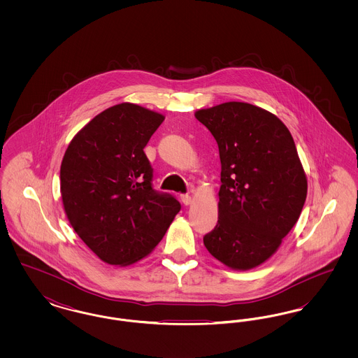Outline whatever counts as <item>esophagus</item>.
Returning <instances> with one entry per match:
<instances>
[{
    "instance_id": "1",
    "label": "esophagus",
    "mask_w": 358,
    "mask_h": 358,
    "mask_svg": "<svg viewBox=\"0 0 358 358\" xmlns=\"http://www.w3.org/2000/svg\"><path fill=\"white\" fill-rule=\"evenodd\" d=\"M181 201H182L184 205H190L192 204V197L189 194H182L181 196Z\"/></svg>"
}]
</instances>
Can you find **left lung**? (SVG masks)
<instances>
[{
  "instance_id": "obj_1",
  "label": "left lung",
  "mask_w": 358,
  "mask_h": 358,
  "mask_svg": "<svg viewBox=\"0 0 358 358\" xmlns=\"http://www.w3.org/2000/svg\"><path fill=\"white\" fill-rule=\"evenodd\" d=\"M194 117L215 136L222 161L219 220L205 247L232 270L255 268L278 251L306 201L294 139L276 115L250 103H222Z\"/></svg>"
}]
</instances>
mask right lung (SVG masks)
<instances>
[{
    "label": "right lung",
    "mask_w": 358,
    "mask_h": 358,
    "mask_svg": "<svg viewBox=\"0 0 358 358\" xmlns=\"http://www.w3.org/2000/svg\"><path fill=\"white\" fill-rule=\"evenodd\" d=\"M165 117L134 103L98 114L72 138L60 166L69 224L107 264L130 266L164 238L181 205L152 187L143 152Z\"/></svg>",
    "instance_id": "right-lung-1"
}]
</instances>
